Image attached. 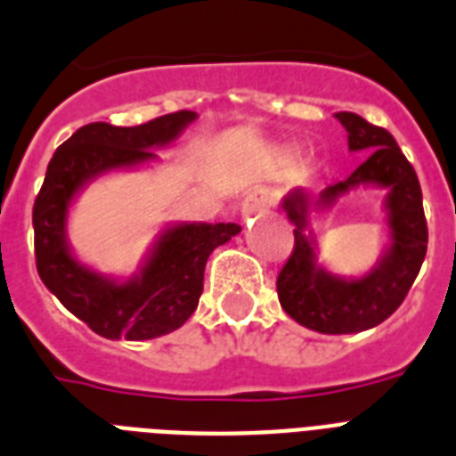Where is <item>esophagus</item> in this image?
I'll return each mask as SVG.
<instances>
[{"instance_id":"esophagus-1","label":"esophagus","mask_w":456,"mask_h":456,"mask_svg":"<svg viewBox=\"0 0 456 456\" xmlns=\"http://www.w3.org/2000/svg\"><path fill=\"white\" fill-rule=\"evenodd\" d=\"M266 206H269V194H266V190L255 187V190H250L243 196V201H240V213H243V217L257 216V213L266 210Z\"/></svg>"}]
</instances>
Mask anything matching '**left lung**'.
I'll list each match as a JSON object with an SVG mask.
<instances>
[{
  "label": "left lung",
  "mask_w": 456,
  "mask_h": 456,
  "mask_svg": "<svg viewBox=\"0 0 456 456\" xmlns=\"http://www.w3.org/2000/svg\"><path fill=\"white\" fill-rule=\"evenodd\" d=\"M346 128L351 151L365 150V159L346 180L328 184L312 196L297 187L283 199V210L295 224V248L276 281L281 306L309 330L351 335L375 328L403 305L427 257L428 229L421 206V187L394 135L354 112H337ZM387 190L389 246L365 277L344 280L317 265V244L308 229L311 208L327 209L356 186Z\"/></svg>",
  "instance_id": "1"
}]
</instances>
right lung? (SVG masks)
<instances>
[{
    "mask_svg": "<svg viewBox=\"0 0 456 456\" xmlns=\"http://www.w3.org/2000/svg\"><path fill=\"white\" fill-rule=\"evenodd\" d=\"M196 112H173L147 124L81 126L55 150L32 208L37 272L62 306L107 339H154L177 330L194 314L210 253L240 232L234 222H180L157 236L131 279H114L74 257L68 240L69 206L88 183L112 170L157 161Z\"/></svg>",
    "mask_w": 456,
    "mask_h": 456,
    "instance_id": "right-lung-1",
    "label": "right lung"
}]
</instances>
